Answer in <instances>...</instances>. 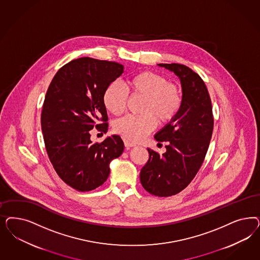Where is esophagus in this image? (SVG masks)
<instances>
[{"instance_id": "1", "label": "esophagus", "mask_w": 260, "mask_h": 260, "mask_svg": "<svg viewBox=\"0 0 260 260\" xmlns=\"http://www.w3.org/2000/svg\"><path fill=\"white\" fill-rule=\"evenodd\" d=\"M123 142H124V145H125L126 148H131V147H133V146L136 145L134 143L130 142L129 140H124Z\"/></svg>"}]
</instances>
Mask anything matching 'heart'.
<instances>
[{
  "label": "heart",
  "instance_id": "1",
  "mask_svg": "<svg viewBox=\"0 0 260 260\" xmlns=\"http://www.w3.org/2000/svg\"><path fill=\"white\" fill-rule=\"evenodd\" d=\"M128 94L143 96L141 106L143 116H125L115 124V131L126 140L137 142L143 139L157 125L168 123L176 117L182 105L180 88L161 75L143 71L130 76L124 87L113 81L102 95L105 108L111 114L119 116L125 109Z\"/></svg>",
  "mask_w": 260,
  "mask_h": 260
}]
</instances>
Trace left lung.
Here are the masks:
<instances>
[{"label":"left lung","instance_id":"obj_1","mask_svg":"<svg viewBox=\"0 0 260 260\" xmlns=\"http://www.w3.org/2000/svg\"><path fill=\"white\" fill-rule=\"evenodd\" d=\"M174 73L182 85V105L176 117L154 138L166 142L167 151L159 156L147 148L149 159L140 179L148 192L168 197L185 188L201 168L210 145L213 116L210 94L200 76L181 64H158Z\"/></svg>","mask_w":260,"mask_h":260}]
</instances>
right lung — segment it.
<instances>
[{"instance_id":"add662e5","label":"right lung","mask_w":260,"mask_h":260,"mask_svg":"<svg viewBox=\"0 0 260 260\" xmlns=\"http://www.w3.org/2000/svg\"><path fill=\"white\" fill-rule=\"evenodd\" d=\"M116 62L81 57L59 70L46 93L41 114L44 142L58 176L78 191L104 184L110 162L124 150L117 135L92 143L90 131L108 130L102 95L106 87L122 75ZM98 120L105 123L99 125Z\"/></svg>"}]
</instances>
